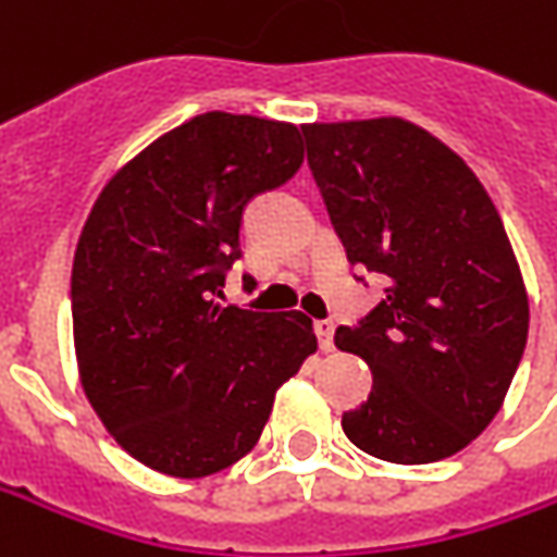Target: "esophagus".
Instances as JSON below:
<instances>
[{"label":"esophagus","mask_w":557,"mask_h":557,"mask_svg":"<svg viewBox=\"0 0 557 557\" xmlns=\"http://www.w3.org/2000/svg\"><path fill=\"white\" fill-rule=\"evenodd\" d=\"M312 329H315V337H319V347L329 354L334 350V322L332 319H319V322H312Z\"/></svg>","instance_id":"1"}]
</instances>
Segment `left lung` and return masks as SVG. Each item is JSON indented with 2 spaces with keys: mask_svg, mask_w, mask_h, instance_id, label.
<instances>
[{
  "mask_svg": "<svg viewBox=\"0 0 557 557\" xmlns=\"http://www.w3.org/2000/svg\"><path fill=\"white\" fill-rule=\"evenodd\" d=\"M307 161L347 260L384 300L334 332L372 394L344 412L362 453L456 456L503 409L527 347V288L499 210L453 148L403 117L307 123Z\"/></svg>",
  "mask_w": 557,
  "mask_h": 557,
  "instance_id": "1",
  "label": "left lung"
}]
</instances>
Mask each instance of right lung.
<instances>
[{
    "instance_id": "add662e5",
    "label": "right lung",
    "mask_w": 557,
    "mask_h": 557,
    "mask_svg": "<svg viewBox=\"0 0 557 557\" xmlns=\"http://www.w3.org/2000/svg\"><path fill=\"white\" fill-rule=\"evenodd\" d=\"M304 163L294 123L198 114L120 166L71 275L79 381L141 465L207 478L253 449L275 391L315 354L304 312L220 307L242 213Z\"/></svg>"
}]
</instances>
